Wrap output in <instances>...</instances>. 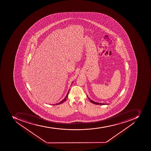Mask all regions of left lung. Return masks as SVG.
<instances>
[{
  "label": "left lung",
  "mask_w": 151,
  "mask_h": 151,
  "mask_svg": "<svg viewBox=\"0 0 151 151\" xmlns=\"http://www.w3.org/2000/svg\"><path fill=\"white\" fill-rule=\"evenodd\" d=\"M87 97H88V96H87ZM88 99H89V100H90V101L91 102V103H93V104H96V105L107 104H100V103H98V102H95V101H92V100H91L89 98H88Z\"/></svg>",
  "instance_id": "1"
}]
</instances>
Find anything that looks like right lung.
<instances>
[{
  "label": "right lung",
  "mask_w": 151,
  "mask_h": 151,
  "mask_svg": "<svg viewBox=\"0 0 151 151\" xmlns=\"http://www.w3.org/2000/svg\"><path fill=\"white\" fill-rule=\"evenodd\" d=\"M68 93H69V91H68V93H67V96H65V98L64 99H63V100H62V101H61L60 102H59L58 104H53V105H59L60 104H62V103H63V102H65V101H66V100H67V98H68Z\"/></svg>",
  "instance_id": "add662e5"
}]
</instances>
